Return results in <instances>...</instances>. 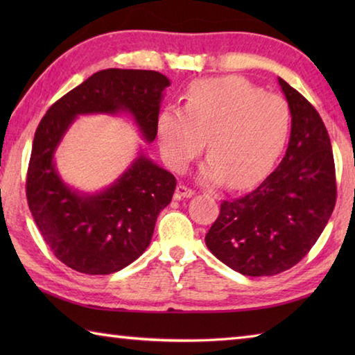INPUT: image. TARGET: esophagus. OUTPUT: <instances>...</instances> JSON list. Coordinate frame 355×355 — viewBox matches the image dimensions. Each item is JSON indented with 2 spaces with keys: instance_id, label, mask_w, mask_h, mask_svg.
I'll list each match as a JSON object with an SVG mask.
<instances>
[{
  "instance_id": "obj_1",
  "label": "esophagus",
  "mask_w": 355,
  "mask_h": 355,
  "mask_svg": "<svg viewBox=\"0 0 355 355\" xmlns=\"http://www.w3.org/2000/svg\"><path fill=\"white\" fill-rule=\"evenodd\" d=\"M194 196V191H192L191 188H188V186L184 184H178L177 186V191H175V199L180 200V199H189V197Z\"/></svg>"
}]
</instances>
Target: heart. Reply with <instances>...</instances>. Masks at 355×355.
Returning a JSON list of instances; mask_svg holds the SVG:
<instances>
[{"label":"heart","mask_w":355,"mask_h":355,"mask_svg":"<svg viewBox=\"0 0 355 355\" xmlns=\"http://www.w3.org/2000/svg\"><path fill=\"white\" fill-rule=\"evenodd\" d=\"M158 139L166 163L183 172L202 152L209 158L200 178L209 184L227 180L230 188L255 184L271 171L290 133L286 101L239 76L192 84L184 110L167 106L158 117Z\"/></svg>","instance_id":"heart-1"}]
</instances>
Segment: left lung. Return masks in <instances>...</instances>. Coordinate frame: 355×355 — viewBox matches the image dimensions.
Returning <instances> with one entry per match:
<instances>
[{
	"mask_svg": "<svg viewBox=\"0 0 355 355\" xmlns=\"http://www.w3.org/2000/svg\"><path fill=\"white\" fill-rule=\"evenodd\" d=\"M291 112L286 153L249 194L224 200L205 243L211 254L250 277L275 275L309 254L336 200L332 146L320 114L279 78Z\"/></svg>",
	"mask_w": 355,
	"mask_h": 355,
	"instance_id": "left-lung-1",
	"label": "left lung"
}]
</instances>
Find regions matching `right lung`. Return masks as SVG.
<instances>
[{"mask_svg":"<svg viewBox=\"0 0 355 355\" xmlns=\"http://www.w3.org/2000/svg\"><path fill=\"white\" fill-rule=\"evenodd\" d=\"M169 86L159 71L100 70L59 98L40 120L28 167V205L48 248L75 271L106 275L139 258L159 211L172 200L177 180L141 152L111 186L84 194L59 177L58 146L78 116L120 112L130 114L144 139L153 142Z\"/></svg>","mask_w":355,"mask_h":355,"instance_id":"right-lung-1","label":"right lung"}]
</instances>
